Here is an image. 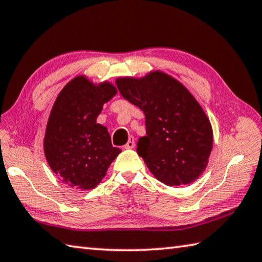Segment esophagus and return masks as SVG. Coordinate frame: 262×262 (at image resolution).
Masks as SVG:
<instances>
[{"label":"esophagus","mask_w":262,"mask_h":262,"mask_svg":"<svg viewBox=\"0 0 262 262\" xmlns=\"http://www.w3.org/2000/svg\"><path fill=\"white\" fill-rule=\"evenodd\" d=\"M135 145H136L135 138H134V137H130V138H128V141L125 144V146H124V148H126V149L135 148Z\"/></svg>","instance_id":"esophagus-1"}]
</instances>
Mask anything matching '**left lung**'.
I'll return each instance as SVG.
<instances>
[{"label":"left lung","instance_id":"8db88e82","mask_svg":"<svg viewBox=\"0 0 262 262\" xmlns=\"http://www.w3.org/2000/svg\"><path fill=\"white\" fill-rule=\"evenodd\" d=\"M124 99L145 114L146 136L137 153L160 182L169 186L191 184L207 167L213 130L207 115L189 90L161 71L143 78H118Z\"/></svg>","mask_w":262,"mask_h":262}]
</instances>
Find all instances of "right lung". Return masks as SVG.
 I'll list each match as a JSON object with an SVG mask.
<instances>
[{
  "mask_svg": "<svg viewBox=\"0 0 262 262\" xmlns=\"http://www.w3.org/2000/svg\"><path fill=\"white\" fill-rule=\"evenodd\" d=\"M116 93L110 82L94 85L85 76L73 78L59 92L46 127L43 149L49 167L68 185L94 189L122 152L113 147L107 127L96 123L103 104Z\"/></svg>",
  "mask_w": 262,
  "mask_h": 262,
  "instance_id": "right-lung-1",
  "label": "right lung"
}]
</instances>
